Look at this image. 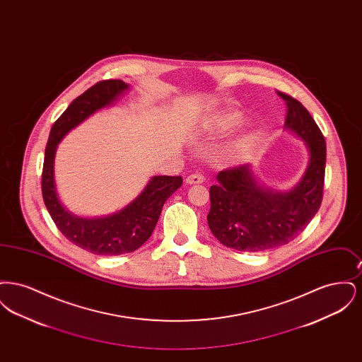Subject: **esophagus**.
Returning <instances> with one entry per match:
<instances>
[{"label":"esophagus","mask_w":362,"mask_h":362,"mask_svg":"<svg viewBox=\"0 0 362 362\" xmlns=\"http://www.w3.org/2000/svg\"><path fill=\"white\" fill-rule=\"evenodd\" d=\"M186 182L189 185H198V183H204L205 182V176L201 173H194L189 175L186 177Z\"/></svg>","instance_id":"obj_1"}]
</instances>
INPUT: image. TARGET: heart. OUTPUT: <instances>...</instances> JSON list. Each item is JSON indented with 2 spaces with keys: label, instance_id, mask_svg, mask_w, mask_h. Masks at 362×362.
Returning a JSON list of instances; mask_svg holds the SVG:
<instances>
[{
  "label": "heart",
  "instance_id": "obj_1",
  "mask_svg": "<svg viewBox=\"0 0 362 362\" xmlns=\"http://www.w3.org/2000/svg\"><path fill=\"white\" fill-rule=\"evenodd\" d=\"M239 121H240V118L238 114H230V115L225 117L224 119L218 122V132H221V133L230 132L232 129H235V126L239 123Z\"/></svg>",
  "mask_w": 362,
  "mask_h": 362
}]
</instances>
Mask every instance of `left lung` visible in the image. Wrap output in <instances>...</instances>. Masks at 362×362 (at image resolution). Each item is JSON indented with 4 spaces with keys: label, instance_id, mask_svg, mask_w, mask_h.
<instances>
[{
    "label": "left lung",
    "instance_id": "8db88e82",
    "mask_svg": "<svg viewBox=\"0 0 362 362\" xmlns=\"http://www.w3.org/2000/svg\"><path fill=\"white\" fill-rule=\"evenodd\" d=\"M286 104L285 126L305 139L310 164L289 192H273L257 185L247 165L223 170L210 187L207 224L229 248L259 252L294 240L310 224L323 199L326 141L308 110L291 95L276 90Z\"/></svg>",
    "mask_w": 362,
    "mask_h": 362
}]
</instances>
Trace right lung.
Listing matches in <instances>:
<instances>
[{
    "label": "right lung",
    "instance_id": "add662e5",
    "mask_svg": "<svg viewBox=\"0 0 362 362\" xmlns=\"http://www.w3.org/2000/svg\"><path fill=\"white\" fill-rule=\"evenodd\" d=\"M124 89L127 84L122 80H103L86 89L54 122L45 152L42 194L52 221L68 240L96 255H121L139 248L151 238L164 202L183 183L182 176H155L136 201L104 218H80L61 205L54 185L57 145L69 130L111 103Z\"/></svg>",
    "mask_w": 362,
    "mask_h": 362
}]
</instances>
